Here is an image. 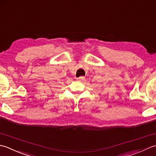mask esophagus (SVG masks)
I'll return each instance as SVG.
<instances>
[{
	"mask_svg": "<svg viewBox=\"0 0 156 156\" xmlns=\"http://www.w3.org/2000/svg\"><path fill=\"white\" fill-rule=\"evenodd\" d=\"M77 79V80H82V79H85V77H77V78H76Z\"/></svg>",
	"mask_w": 156,
	"mask_h": 156,
	"instance_id": "34e87169",
	"label": "esophagus"
}]
</instances>
